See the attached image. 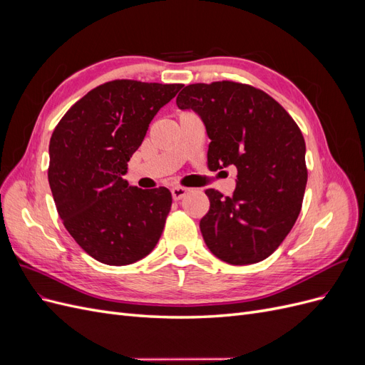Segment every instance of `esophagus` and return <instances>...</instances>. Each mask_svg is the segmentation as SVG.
Masks as SVG:
<instances>
[{"instance_id":"obj_1","label":"esophagus","mask_w":365,"mask_h":365,"mask_svg":"<svg viewBox=\"0 0 365 365\" xmlns=\"http://www.w3.org/2000/svg\"><path fill=\"white\" fill-rule=\"evenodd\" d=\"M187 193H189V189H187V187H173L172 189V197L175 201L182 200Z\"/></svg>"}]
</instances>
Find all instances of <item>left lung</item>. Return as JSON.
<instances>
[{
  "mask_svg": "<svg viewBox=\"0 0 365 365\" xmlns=\"http://www.w3.org/2000/svg\"><path fill=\"white\" fill-rule=\"evenodd\" d=\"M180 109L202 118L208 169L235 165L233 196L205 190V245L230 264L262 262L280 247L300 215L307 182L300 128L271 96L231 81L193 83L176 97Z\"/></svg>",
  "mask_w": 365,
  "mask_h": 365,
  "instance_id": "8db88e82",
  "label": "left lung"
}]
</instances>
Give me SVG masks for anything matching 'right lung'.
Masks as SVG:
<instances>
[{
	"instance_id": "add662e5",
	"label": "right lung",
	"mask_w": 365,
	"mask_h": 365,
	"mask_svg": "<svg viewBox=\"0 0 365 365\" xmlns=\"http://www.w3.org/2000/svg\"><path fill=\"white\" fill-rule=\"evenodd\" d=\"M181 83L111 81L77 101L50 138L48 182L71 237L105 264H130L155 248L172 205L165 187L123 180L149 123Z\"/></svg>"
}]
</instances>
